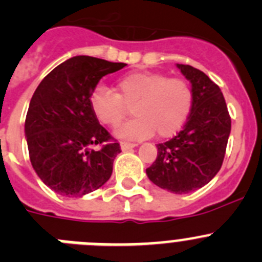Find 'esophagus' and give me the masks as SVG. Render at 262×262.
<instances>
[{"label": "esophagus", "mask_w": 262, "mask_h": 262, "mask_svg": "<svg viewBox=\"0 0 262 262\" xmlns=\"http://www.w3.org/2000/svg\"><path fill=\"white\" fill-rule=\"evenodd\" d=\"M136 143H130V142H121L120 143V147H121V150L123 151H128L130 150V148L136 147Z\"/></svg>", "instance_id": "obj_1"}]
</instances>
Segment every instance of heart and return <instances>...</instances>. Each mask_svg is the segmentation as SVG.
I'll return each instance as SVG.
<instances>
[{"instance_id":"heart-1","label":"heart","mask_w":262,"mask_h":262,"mask_svg":"<svg viewBox=\"0 0 262 262\" xmlns=\"http://www.w3.org/2000/svg\"><path fill=\"white\" fill-rule=\"evenodd\" d=\"M194 104V93L185 79L165 73L138 71L123 76L116 84V93L98 86L90 97L94 116L103 125L115 128L129 115L133 120L116 129L121 139L138 141L152 136L169 138L181 130Z\"/></svg>"}]
</instances>
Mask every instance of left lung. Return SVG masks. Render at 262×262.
Returning <instances> with one entry per match:
<instances>
[{
    "mask_svg": "<svg viewBox=\"0 0 262 262\" xmlns=\"http://www.w3.org/2000/svg\"><path fill=\"white\" fill-rule=\"evenodd\" d=\"M191 82L194 104L182 130L158 145V158L146 169L156 186L174 194L195 191L219 173L231 130V119L219 85L200 70L177 64Z\"/></svg>",
    "mask_w": 262,
    "mask_h": 262,
    "instance_id": "left-lung-1",
    "label": "left lung"
}]
</instances>
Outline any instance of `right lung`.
I'll use <instances>...</instances> for the list:
<instances>
[{"mask_svg": "<svg viewBox=\"0 0 262 262\" xmlns=\"http://www.w3.org/2000/svg\"><path fill=\"white\" fill-rule=\"evenodd\" d=\"M125 66L77 55L54 68L33 93L24 126L29 159L53 191L82 196L111 177L121 150L93 114L90 97L103 76ZM95 144L101 148L92 149Z\"/></svg>", "mask_w": 262, "mask_h": 262, "instance_id": "right-lung-1", "label": "right lung"}]
</instances>
